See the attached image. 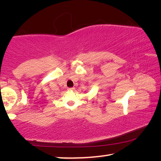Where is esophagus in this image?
<instances>
[{"label":"esophagus","mask_w":161,"mask_h":161,"mask_svg":"<svg viewBox=\"0 0 161 161\" xmlns=\"http://www.w3.org/2000/svg\"><path fill=\"white\" fill-rule=\"evenodd\" d=\"M75 89V87H71V88H68V90H69V91H74Z\"/></svg>","instance_id":"obj_1"}]
</instances>
